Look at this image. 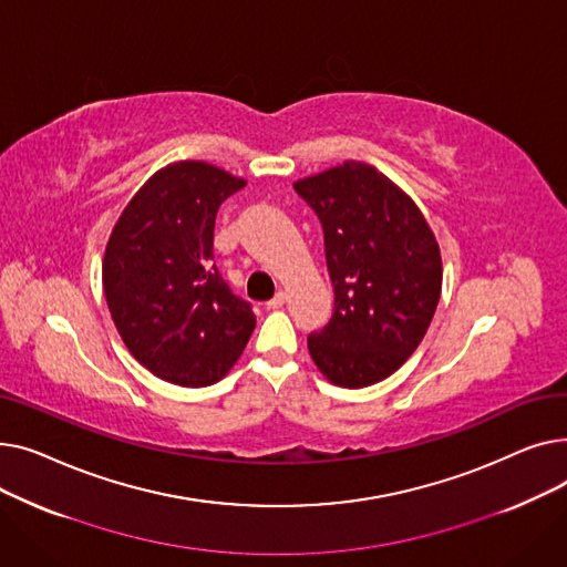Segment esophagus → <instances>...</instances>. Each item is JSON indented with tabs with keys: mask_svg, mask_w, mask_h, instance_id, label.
I'll return each instance as SVG.
<instances>
[{
	"mask_svg": "<svg viewBox=\"0 0 567 567\" xmlns=\"http://www.w3.org/2000/svg\"><path fill=\"white\" fill-rule=\"evenodd\" d=\"M285 303H287V291H282V289H280V291H278V293L274 296V299H271V301H268L266 306H268V308H271V310H278V308H282Z\"/></svg>",
	"mask_w": 567,
	"mask_h": 567,
	"instance_id": "esophagus-1",
	"label": "esophagus"
}]
</instances>
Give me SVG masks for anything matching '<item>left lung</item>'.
Masks as SVG:
<instances>
[{"instance_id":"1","label":"left lung","mask_w":567,"mask_h":567,"mask_svg":"<svg viewBox=\"0 0 567 567\" xmlns=\"http://www.w3.org/2000/svg\"><path fill=\"white\" fill-rule=\"evenodd\" d=\"M321 220L336 310L308 349L319 372L363 389L425 338L441 296V250L421 208L389 176L344 161L293 184Z\"/></svg>"}]
</instances>
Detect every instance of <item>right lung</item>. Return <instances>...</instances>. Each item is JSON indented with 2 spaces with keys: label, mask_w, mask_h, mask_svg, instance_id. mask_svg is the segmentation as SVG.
<instances>
[{
  "label": "right lung",
  "mask_w": 567,
  "mask_h": 567,
  "mask_svg": "<svg viewBox=\"0 0 567 567\" xmlns=\"http://www.w3.org/2000/svg\"><path fill=\"white\" fill-rule=\"evenodd\" d=\"M246 178L178 161L146 178L118 216L103 257L105 301L128 351L158 379L202 389L244 353L255 315L214 264L220 204Z\"/></svg>",
  "instance_id": "right-lung-1"
}]
</instances>
